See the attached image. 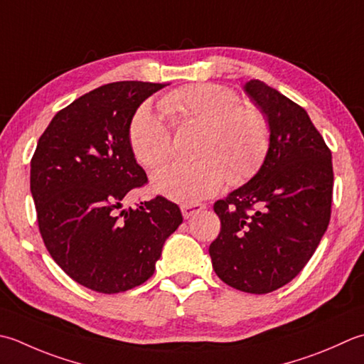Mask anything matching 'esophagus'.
I'll return each mask as SVG.
<instances>
[{
	"label": "esophagus",
	"mask_w": 364,
	"mask_h": 364,
	"mask_svg": "<svg viewBox=\"0 0 364 364\" xmlns=\"http://www.w3.org/2000/svg\"><path fill=\"white\" fill-rule=\"evenodd\" d=\"M206 206L200 205V203H194V205H181V213H183V218L184 219H189L192 215H196V213L205 210Z\"/></svg>",
	"instance_id": "esophagus-1"
}]
</instances>
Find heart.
Segmentation results:
<instances>
[{
  "mask_svg": "<svg viewBox=\"0 0 364 364\" xmlns=\"http://www.w3.org/2000/svg\"><path fill=\"white\" fill-rule=\"evenodd\" d=\"M161 107L173 126H205L196 162H175L153 175L154 192L178 203H196L215 196L229 178L233 184L257 172L269 145V126L254 105L240 104L230 88L197 83L167 92ZM129 145L141 166L154 168L173 154L172 132L148 104L129 123Z\"/></svg>",
  "mask_w": 364,
  "mask_h": 364,
  "instance_id": "heart-1",
  "label": "heart"
}]
</instances>
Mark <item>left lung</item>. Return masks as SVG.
Here are the masks:
<instances>
[{
    "label": "left lung",
    "mask_w": 364,
    "mask_h": 364,
    "mask_svg": "<svg viewBox=\"0 0 364 364\" xmlns=\"http://www.w3.org/2000/svg\"><path fill=\"white\" fill-rule=\"evenodd\" d=\"M246 95L267 117L269 146L245 186L215 203L220 232L210 245L216 274L247 294H269L301 272L331 216V151L308 113L260 80Z\"/></svg>",
    "instance_id": "8db88e82"
}]
</instances>
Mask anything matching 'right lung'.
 Masks as SVG:
<instances>
[{"label": "right lung", "instance_id": "1", "mask_svg": "<svg viewBox=\"0 0 364 364\" xmlns=\"http://www.w3.org/2000/svg\"><path fill=\"white\" fill-rule=\"evenodd\" d=\"M166 83L102 85L60 110L41 135L30 188L47 251L69 277L119 294L153 276L162 246L183 223L162 196L139 208L121 200L148 181L129 145L140 104Z\"/></svg>", "mask_w": 364, "mask_h": 364}]
</instances>
